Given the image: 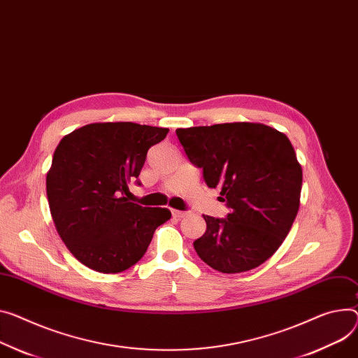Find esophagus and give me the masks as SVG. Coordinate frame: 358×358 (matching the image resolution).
<instances>
[{"instance_id": "obj_1", "label": "esophagus", "mask_w": 358, "mask_h": 358, "mask_svg": "<svg viewBox=\"0 0 358 358\" xmlns=\"http://www.w3.org/2000/svg\"><path fill=\"white\" fill-rule=\"evenodd\" d=\"M172 215H173V217H178V219H180V217L186 216V212H185V210H178V209H172Z\"/></svg>"}]
</instances>
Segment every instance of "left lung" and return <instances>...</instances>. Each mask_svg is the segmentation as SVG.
Instances as JSON below:
<instances>
[{"instance_id": "1", "label": "left lung", "mask_w": 358, "mask_h": 358, "mask_svg": "<svg viewBox=\"0 0 358 358\" xmlns=\"http://www.w3.org/2000/svg\"><path fill=\"white\" fill-rule=\"evenodd\" d=\"M176 134L231 210L227 219L203 215L206 231L194 242L196 254L224 273L259 266L277 252L299 208L302 169L289 139L248 122L176 129Z\"/></svg>"}]
</instances>
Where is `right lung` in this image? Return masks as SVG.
I'll list each match as a JSON object with an SVG mask.
<instances>
[{
	"label": "right lung",
	"instance_id": "add662e5",
	"mask_svg": "<svg viewBox=\"0 0 358 358\" xmlns=\"http://www.w3.org/2000/svg\"><path fill=\"white\" fill-rule=\"evenodd\" d=\"M168 131L131 122L92 123L64 136L54 152L45 180L52 222L74 258L90 269L126 271L171 219L166 208L127 199L149 148Z\"/></svg>",
	"mask_w": 358,
	"mask_h": 358
}]
</instances>
